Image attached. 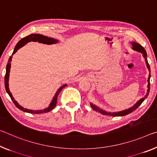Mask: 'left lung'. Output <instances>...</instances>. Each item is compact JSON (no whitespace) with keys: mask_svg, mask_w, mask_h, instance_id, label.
Instances as JSON below:
<instances>
[{"mask_svg":"<svg viewBox=\"0 0 157 157\" xmlns=\"http://www.w3.org/2000/svg\"><path fill=\"white\" fill-rule=\"evenodd\" d=\"M131 44H132V49L133 50H135L136 52H140V53L143 54V58L145 59V63H146V66H147V68H148L149 70V72H150V74H149V76H148V79H147V93H146V95L143 97V98H140V100L136 102V104H134L133 106L131 107V108H129L128 109H126V110H124L122 111H119V112H114V113H111V112H107L105 110H103V109H101L99 108V107L96 106V105H94L92 103H90V105L92 108L93 110H94L96 112H98L99 113H101L102 114H104V115H108V116H112V117H121V116H125V115H127L128 114H130L133 112L134 110H136L137 108H138L139 106L141 105V103H143V102L145 101V99L148 96V94H149V91H150V65H149L148 63V61H147V52L145 51V48L143 46H141L140 44H138V43H136V42H131Z\"/></svg>","mask_w":157,"mask_h":157,"instance_id":"8db88e82","label":"left lung"}]
</instances>
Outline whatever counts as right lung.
Returning a JSON list of instances; mask_svg holds the SVG:
<instances>
[{
  "label": "right lung",
  "instance_id": "obj_1",
  "mask_svg": "<svg viewBox=\"0 0 157 157\" xmlns=\"http://www.w3.org/2000/svg\"><path fill=\"white\" fill-rule=\"evenodd\" d=\"M38 42L40 43H43V44H56L59 42L58 40H56L54 38H48V37L44 36L43 35L41 34H31L29 36L25 37V38H22L18 42V43L16 44L15 48H14L13 53H12V56L10 57L8 62H7V64L6 66V76H5V87H6V90L7 91V93L8 94V95L10 97L12 101H13V103H14V105L17 106V108H18L19 110H21L22 111L25 112V113H31V114H42V113H48L52 110L55 108V106L56 105L57 103V96L60 93L61 91L62 90V89L65 87V86H67V84H64L62 86H61L58 90H57L56 93L55 94V95L52 98V102L49 104V105L47 107V108L43 109V110H29V109L24 108L23 107L21 106L19 104L17 103V102L14 100V97L12 96V94L10 91V89H9V77H10V67H11V61H12V55L14 54H15L17 52L19 49H20L21 47L24 46L25 44H27L29 42Z\"/></svg>",
  "mask_w": 157,
  "mask_h": 157
}]
</instances>
